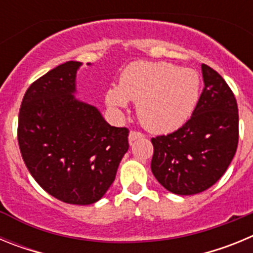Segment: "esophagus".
<instances>
[{"mask_svg": "<svg viewBox=\"0 0 253 253\" xmlns=\"http://www.w3.org/2000/svg\"><path fill=\"white\" fill-rule=\"evenodd\" d=\"M143 137H144V135H143L142 133H139V131H133V130H131L130 133H129V137H128L129 143H133L134 140H137V139H142Z\"/></svg>", "mask_w": 253, "mask_h": 253, "instance_id": "esophagus-1", "label": "esophagus"}]
</instances>
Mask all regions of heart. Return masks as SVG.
I'll use <instances>...</instances> for the list:
<instances>
[{
	"instance_id": "1",
	"label": "heart",
	"mask_w": 253,
	"mask_h": 253,
	"mask_svg": "<svg viewBox=\"0 0 253 253\" xmlns=\"http://www.w3.org/2000/svg\"><path fill=\"white\" fill-rule=\"evenodd\" d=\"M200 77L194 69L139 60L125 67L119 84L107 90L105 104L119 114L129 100L137 102L138 118L146 128L169 133L191 118L200 99Z\"/></svg>"
}]
</instances>
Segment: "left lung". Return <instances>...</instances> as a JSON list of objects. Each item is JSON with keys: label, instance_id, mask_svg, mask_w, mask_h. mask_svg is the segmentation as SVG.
Instances as JSON below:
<instances>
[{"label": "left lung", "instance_id": "left-lung-1", "mask_svg": "<svg viewBox=\"0 0 253 253\" xmlns=\"http://www.w3.org/2000/svg\"><path fill=\"white\" fill-rule=\"evenodd\" d=\"M204 90L193 115L180 129L152 138L154 177L177 195L213 186L231 165L238 144V107L223 77L202 64Z\"/></svg>", "mask_w": 253, "mask_h": 253}]
</instances>
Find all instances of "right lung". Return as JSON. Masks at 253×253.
<instances>
[{
    "label": "right lung",
    "mask_w": 253,
    "mask_h": 253,
    "mask_svg": "<svg viewBox=\"0 0 253 253\" xmlns=\"http://www.w3.org/2000/svg\"><path fill=\"white\" fill-rule=\"evenodd\" d=\"M81 66L60 64L29 87L17 139L29 172L46 193L67 204L90 205L115 180L129 130L111 126L97 107L76 97Z\"/></svg>",
    "instance_id": "1"
}]
</instances>
